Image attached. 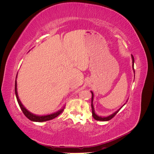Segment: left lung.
Returning a JSON list of instances; mask_svg holds the SVG:
<instances>
[{
	"label": "left lung",
	"mask_w": 154,
	"mask_h": 154,
	"mask_svg": "<svg viewBox=\"0 0 154 154\" xmlns=\"http://www.w3.org/2000/svg\"><path fill=\"white\" fill-rule=\"evenodd\" d=\"M131 57H132V69H133V71H134V73L135 74V71H134V58L133 57V55L131 54ZM134 77H135V74H134ZM91 94H92V97H91V108H92V117L94 118V119H95L97 121H102V122H106V121H109L110 119H111L114 116L117 114L119 110L122 108V107L125 105V103L121 107V108H119L118 110H116V112H114L113 114H112L108 116H103V117H101V116H99L98 115H97L95 112V110H94V105H93V98H94V94H93L92 91H91ZM128 100H127V102Z\"/></svg>",
	"instance_id": "obj_1"
}]
</instances>
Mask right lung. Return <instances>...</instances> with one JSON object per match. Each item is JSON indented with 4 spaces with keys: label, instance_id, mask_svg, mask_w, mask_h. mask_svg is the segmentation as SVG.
Returning <instances> with one entry per match:
<instances>
[{
    "label": "right lung",
    "instance_id": "right-lung-1",
    "mask_svg": "<svg viewBox=\"0 0 154 154\" xmlns=\"http://www.w3.org/2000/svg\"><path fill=\"white\" fill-rule=\"evenodd\" d=\"M17 74L16 76V79H15V96L17 97V100L18 101V103L19 105L20 109L22 111V112L24 113V114L26 116V117L28 118L29 120L32 121V122H46V121H49L51 119H53L54 118H55L56 117H57L58 115H60L61 114L63 110V107L62 109L59 110L57 112H55L51 113L49 114H47V115H43V116H38V115H36L31 113V112H29L28 110H27L26 107L22 105V103H21V101L18 97V92H17Z\"/></svg>",
    "mask_w": 154,
    "mask_h": 154
}]
</instances>
